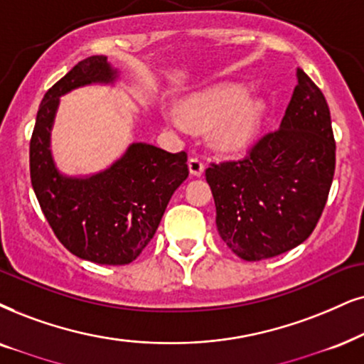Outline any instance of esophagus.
<instances>
[{
	"mask_svg": "<svg viewBox=\"0 0 364 364\" xmlns=\"http://www.w3.org/2000/svg\"><path fill=\"white\" fill-rule=\"evenodd\" d=\"M188 166H190V173L193 174V176H201L205 171L203 159L198 158V156H193V158H190V161H188Z\"/></svg>",
	"mask_w": 364,
	"mask_h": 364,
	"instance_id": "34e87169",
	"label": "esophagus"
}]
</instances>
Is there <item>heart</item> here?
<instances>
[{
  "mask_svg": "<svg viewBox=\"0 0 364 364\" xmlns=\"http://www.w3.org/2000/svg\"><path fill=\"white\" fill-rule=\"evenodd\" d=\"M183 117L193 127L213 126V141L220 149L242 151L259 134L265 117V104L248 97L238 85L216 87L183 104Z\"/></svg>",
  "mask_w": 364,
  "mask_h": 364,
  "instance_id": "1",
  "label": "heart"
}]
</instances>
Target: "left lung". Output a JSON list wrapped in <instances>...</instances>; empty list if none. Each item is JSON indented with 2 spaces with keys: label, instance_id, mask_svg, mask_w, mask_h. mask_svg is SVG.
<instances>
[{
  "label": "left lung",
  "instance_id": "1",
  "mask_svg": "<svg viewBox=\"0 0 364 364\" xmlns=\"http://www.w3.org/2000/svg\"><path fill=\"white\" fill-rule=\"evenodd\" d=\"M334 168L328 102L297 68V85L280 127L255 141L242 159L206 168L222 240L248 262L301 245L323 215Z\"/></svg>",
  "mask_w": 364,
  "mask_h": 364
}]
</instances>
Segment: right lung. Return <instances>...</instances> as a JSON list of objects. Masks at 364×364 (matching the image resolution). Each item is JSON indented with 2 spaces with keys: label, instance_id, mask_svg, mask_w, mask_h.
<instances>
[{
  "label": "right lung",
  "instance_id": "right-lung-1",
  "mask_svg": "<svg viewBox=\"0 0 364 364\" xmlns=\"http://www.w3.org/2000/svg\"><path fill=\"white\" fill-rule=\"evenodd\" d=\"M114 73L102 55L77 63L45 94L30 139L31 186L55 237L73 255L100 265H126L139 257L190 174L185 151L168 153L142 142L92 178L58 174L48 149L58 97L92 82H110Z\"/></svg>",
  "mask_w": 364,
  "mask_h": 364
}]
</instances>
